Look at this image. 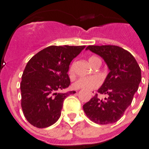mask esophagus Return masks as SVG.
<instances>
[{
    "label": "esophagus",
    "mask_w": 149,
    "mask_h": 149,
    "mask_svg": "<svg viewBox=\"0 0 149 149\" xmlns=\"http://www.w3.org/2000/svg\"><path fill=\"white\" fill-rule=\"evenodd\" d=\"M91 95L93 96H94L95 95V91H92V92H91Z\"/></svg>",
    "instance_id": "esophagus-1"
}]
</instances>
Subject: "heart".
<instances>
[{
  "instance_id": "heart-1",
  "label": "heart",
  "mask_w": 149,
  "mask_h": 149,
  "mask_svg": "<svg viewBox=\"0 0 149 149\" xmlns=\"http://www.w3.org/2000/svg\"><path fill=\"white\" fill-rule=\"evenodd\" d=\"M97 58L96 56H91L89 57V63L93 61L94 59ZM68 74L69 76H73L74 74V65L72 63V65L69 66L68 70ZM101 83V80L98 76H92V77H80L73 83L72 86L74 89H84L86 91H91L93 89H95L100 86Z\"/></svg>"
}]
</instances>
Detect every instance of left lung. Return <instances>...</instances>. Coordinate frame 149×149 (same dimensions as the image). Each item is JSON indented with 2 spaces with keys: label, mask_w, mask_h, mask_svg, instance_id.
I'll return each instance as SVG.
<instances>
[{
  "label": "left lung",
  "mask_w": 149,
  "mask_h": 149,
  "mask_svg": "<svg viewBox=\"0 0 149 149\" xmlns=\"http://www.w3.org/2000/svg\"><path fill=\"white\" fill-rule=\"evenodd\" d=\"M86 49L101 56L110 72L98 90V93L108 95V97L102 101L95 94L83 108L95 123H114L131 105L141 81V69L134 56L119 46L89 45Z\"/></svg>",
  "instance_id": "1"
}]
</instances>
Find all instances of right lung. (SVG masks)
Returning a JSON list of instances; mask_svg holds the SVG:
<instances>
[{
    "instance_id": "1",
    "label": "right lung",
    "mask_w": 149,
    "mask_h": 149,
    "mask_svg": "<svg viewBox=\"0 0 149 149\" xmlns=\"http://www.w3.org/2000/svg\"><path fill=\"white\" fill-rule=\"evenodd\" d=\"M86 46H49L28 61L22 76V108L34 127H49L61 115L63 101L75 91L58 93L70 85L68 70L72 60Z\"/></svg>"
}]
</instances>
